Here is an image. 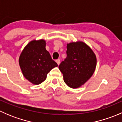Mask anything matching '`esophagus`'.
Listing matches in <instances>:
<instances>
[{
    "instance_id": "34e87169",
    "label": "esophagus",
    "mask_w": 122,
    "mask_h": 122,
    "mask_svg": "<svg viewBox=\"0 0 122 122\" xmlns=\"http://www.w3.org/2000/svg\"><path fill=\"white\" fill-rule=\"evenodd\" d=\"M56 63L58 64V65L60 64V59H57V60H56Z\"/></svg>"
}]
</instances>
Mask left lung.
Masks as SVG:
<instances>
[{"instance_id": "1", "label": "left lung", "mask_w": 122, "mask_h": 122, "mask_svg": "<svg viewBox=\"0 0 122 122\" xmlns=\"http://www.w3.org/2000/svg\"><path fill=\"white\" fill-rule=\"evenodd\" d=\"M67 57L59 69L69 87L78 88L92 76L96 67V57L92 49L83 42L67 44Z\"/></svg>"}]
</instances>
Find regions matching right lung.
Wrapping results in <instances>:
<instances>
[{"label": "right lung", "instance_id": "right-lung-1", "mask_svg": "<svg viewBox=\"0 0 122 122\" xmlns=\"http://www.w3.org/2000/svg\"><path fill=\"white\" fill-rule=\"evenodd\" d=\"M43 39L32 41L23 49L19 60L24 77L34 84H39L45 80L47 74L58 64L45 48Z\"/></svg>", "mask_w": 122, "mask_h": 122}]
</instances>
